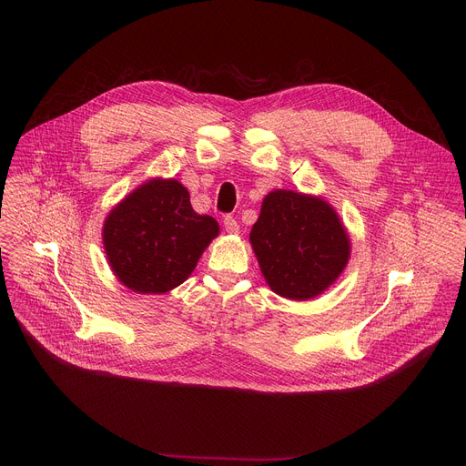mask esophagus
<instances>
[{
  "mask_svg": "<svg viewBox=\"0 0 466 466\" xmlns=\"http://www.w3.org/2000/svg\"><path fill=\"white\" fill-rule=\"evenodd\" d=\"M223 225H225L227 232H230V234H236V232H239V225H238V221H236V218H234V216H225V219H223Z\"/></svg>",
  "mask_w": 466,
  "mask_h": 466,
  "instance_id": "34e87169",
  "label": "esophagus"
}]
</instances>
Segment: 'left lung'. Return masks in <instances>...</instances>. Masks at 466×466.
<instances>
[{
	"label": "left lung",
	"instance_id": "1",
	"mask_svg": "<svg viewBox=\"0 0 466 466\" xmlns=\"http://www.w3.org/2000/svg\"><path fill=\"white\" fill-rule=\"evenodd\" d=\"M250 243L275 293L306 300L341 275L350 241L338 214L322 198L277 189L263 198Z\"/></svg>",
	"mask_w": 466,
	"mask_h": 466
}]
</instances>
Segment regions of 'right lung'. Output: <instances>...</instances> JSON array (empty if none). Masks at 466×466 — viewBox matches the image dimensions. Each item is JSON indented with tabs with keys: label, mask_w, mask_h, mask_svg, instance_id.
<instances>
[{
	"label": "right lung",
	"mask_w": 466,
	"mask_h": 466,
	"mask_svg": "<svg viewBox=\"0 0 466 466\" xmlns=\"http://www.w3.org/2000/svg\"><path fill=\"white\" fill-rule=\"evenodd\" d=\"M219 234L210 216H198L177 180H151L110 212L103 243L116 277L132 291L166 293L195 269Z\"/></svg>",
	"instance_id": "1"
}]
</instances>
